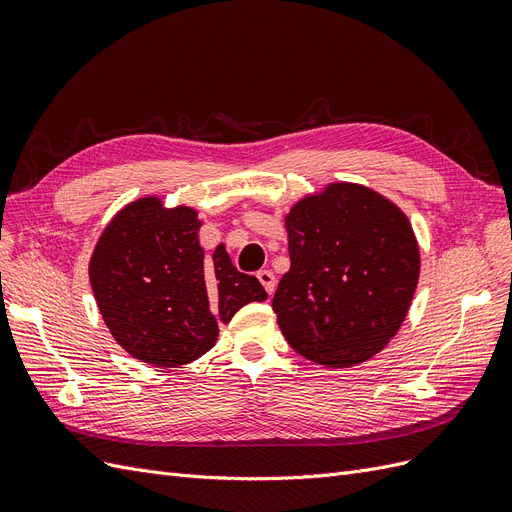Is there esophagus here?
Instances as JSON below:
<instances>
[{
  "mask_svg": "<svg viewBox=\"0 0 512 512\" xmlns=\"http://www.w3.org/2000/svg\"><path fill=\"white\" fill-rule=\"evenodd\" d=\"M257 278H259V283L263 285V289L268 291V295H272L274 289H276V276H274V272L272 270H259Z\"/></svg>",
  "mask_w": 512,
  "mask_h": 512,
  "instance_id": "34e87169",
  "label": "esophagus"
}]
</instances>
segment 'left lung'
<instances>
[{
	"mask_svg": "<svg viewBox=\"0 0 512 512\" xmlns=\"http://www.w3.org/2000/svg\"><path fill=\"white\" fill-rule=\"evenodd\" d=\"M291 268L272 298L285 340L327 368H351L398 334L419 280L406 214L353 183L308 195L285 217Z\"/></svg>",
	"mask_w": 512,
	"mask_h": 512,
	"instance_id": "8db88e82",
	"label": "left lung"
}]
</instances>
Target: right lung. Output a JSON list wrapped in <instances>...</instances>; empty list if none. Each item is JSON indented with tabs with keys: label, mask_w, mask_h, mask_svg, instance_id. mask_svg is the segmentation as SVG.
<instances>
[{
	"label": "right lung",
	"mask_w": 512,
	"mask_h": 512,
	"mask_svg": "<svg viewBox=\"0 0 512 512\" xmlns=\"http://www.w3.org/2000/svg\"><path fill=\"white\" fill-rule=\"evenodd\" d=\"M200 225L189 206L142 197L114 214L95 244L89 278L97 306L114 340L144 364H191L217 342L219 323L268 298L223 244L204 259Z\"/></svg>",
	"instance_id": "1"
}]
</instances>
